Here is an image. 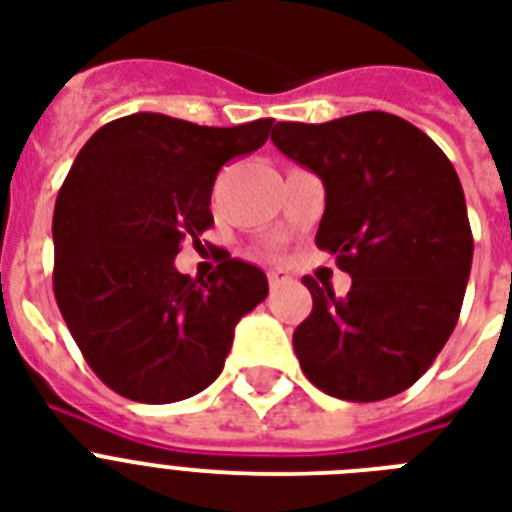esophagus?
Instances as JSON below:
<instances>
[{"label": "esophagus", "instance_id": "34e87169", "mask_svg": "<svg viewBox=\"0 0 512 512\" xmlns=\"http://www.w3.org/2000/svg\"><path fill=\"white\" fill-rule=\"evenodd\" d=\"M289 281H292V276L287 271H268V284H271V289H281Z\"/></svg>", "mask_w": 512, "mask_h": 512}]
</instances>
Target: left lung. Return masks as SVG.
Returning a JSON list of instances; mask_svg holds the SVG:
<instances>
[{"mask_svg":"<svg viewBox=\"0 0 512 512\" xmlns=\"http://www.w3.org/2000/svg\"><path fill=\"white\" fill-rule=\"evenodd\" d=\"M273 146L321 177L327 209L316 247L350 273V292L316 284L292 345L305 377L342 401H382L412 388L460 319L473 233L446 154L385 111L335 122H279Z\"/></svg>","mask_w":512,"mask_h":512,"instance_id":"8db88e82","label":"left lung"}]
</instances>
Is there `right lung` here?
<instances>
[{"mask_svg": "<svg viewBox=\"0 0 512 512\" xmlns=\"http://www.w3.org/2000/svg\"><path fill=\"white\" fill-rule=\"evenodd\" d=\"M271 127L132 114L103 124L71 164L52 215V289L84 361L119 396H196L223 372L233 327L268 295L265 273L231 255L207 279L183 276L175 257L215 223L217 172Z\"/></svg>", "mask_w": 512, "mask_h": 512, "instance_id": "add662e5", "label": "right lung"}]
</instances>
